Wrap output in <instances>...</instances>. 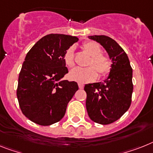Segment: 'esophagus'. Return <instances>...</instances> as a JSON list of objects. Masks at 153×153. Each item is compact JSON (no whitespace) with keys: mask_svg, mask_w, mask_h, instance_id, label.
<instances>
[{"mask_svg":"<svg viewBox=\"0 0 153 153\" xmlns=\"http://www.w3.org/2000/svg\"><path fill=\"white\" fill-rule=\"evenodd\" d=\"M78 86H79V89H83V88H84V85L83 84H81V83H79V84H78Z\"/></svg>","mask_w":153,"mask_h":153,"instance_id":"34e87169","label":"esophagus"}]
</instances>
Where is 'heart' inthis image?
Masks as SVG:
<instances>
[{
	"label": "heart",
	"instance_id": "b5f03b06",
	"mask_svg": "<svg viewBox=\"0 0 153 153\" xmlns=\"http://www.w3.org/2000/svg\"><path fill=\"white\" fill-rule=\"evenodd\" d=\"M84 51L91 56L88 62L89 67H76L69 73V78L72 80L79 83L93 81L98 75L101 77L105 76L109 74L112 68V62L108 56L102 55L101 47L94 41H87L83 45ZM64 62L68 67L74 65V48H69L64 55Z\"/></svg>",
	"mask_w": 153,
	"mask_h": 153
}]
</instances>
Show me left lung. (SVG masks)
<instances>
[{"label":"left lung","mask_w":153,"mask_h":153,"mask_svg":"<svg viewBox=\"0 0 153 153\" xmlns=\"http://www.w3.org/2000/svg\"><path fill=\"white\" fill-rule=\"evenodd\" d=\"M88 38L104 48L112 68L103 82L85 84L86 108L92 121L109 124L119 120L131 105L132 69L126 52L113 39L104 35L88 36Z\"/></svg>","instance_id":"obj_1"}]
</instances>
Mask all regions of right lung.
<instances>
[{
  "instance_id": "obj_1",
  "label": "right lung",
  "mask_w": 153,
  "mask_h": 153,
  "mask_svg": "<svg viewBox=\"0 0 153 153\" xmlns=\"http://www.w3.org/2000/svg\"><path fill=\"white\" fill-rule=\"evenodd\" d=\"M76 36L49 34L39 40L26 56L19 76L17 98L22 113L33 123L48 126L61 120L77 83L62 79L68 73L65 51Z\"/></svg>"
}]
</instances>
